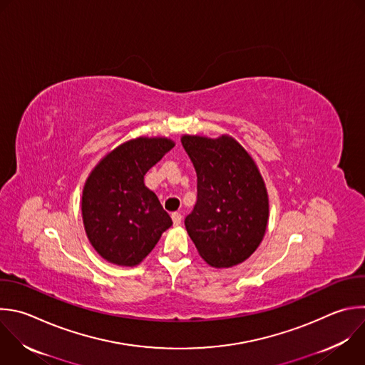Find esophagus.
Listing matches in <instances>:
<instances>
[{"label":"esophagus","mask_w":365,"mask_h":365,"mask_svg":"<svg viewBox=\"0 0 365 365\" xmlns=\"http://www.w3.org/2000/svg\"><path fill=\"white\" fill-rule=\"evenodd\" d=\"M172 220H173V225H175V226L180 225V222H182V215H180L179 212H173V213H172Z\"/></svg>","instance_id":"34e87169"}]
</instances>
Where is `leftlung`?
Returning <instances> with one entry per match:
<instances>
[{"instance_id":"left-lung-1","label":"left lung","mask_w":365,"mask_h":365,"mask_svg":"<svg viewBox=\"0 0 365 365\" xmlns=\"http://www.w3.org/2000/svg\"><path fill=\"white\" fill-rule=\"evenodd\" d=\"M182 146L197 176V199L185 226L200 257L230 268L259 247L268 222V195L261 173L236 140L183 136Z\"/></svg>"}]
</instances>
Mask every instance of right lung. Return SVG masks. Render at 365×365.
I'll list each match as a JSON object with an SVG mask.
<instances>
[{"label":"right lung","mask_w":365,"mask_h":365,"mask_svg":"<svg viewBox=\"0 0 365 365\" xmlns=\"http://www.w3.org/2000/svg\"><path fill=\"white\" fill-rule=\"evenodd\" d=\"M175 143L139 138L108 153L88 176L83 190V222L93 248L108 262L135 267L172 226L145 175Z\"/></svg>","instance_id":"obj_1"}]
</instances>
